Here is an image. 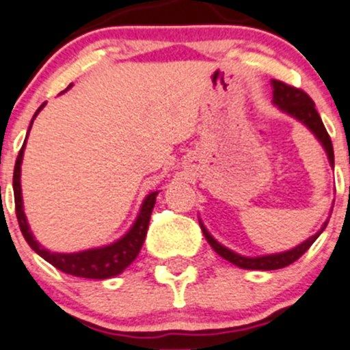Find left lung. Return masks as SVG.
Listing matches in <instances>:
<instances>
[{"mask_svg":"<svg viewBox=\"0 0 350 350\" xmlns=\"http://www.w3.org/2000/svg\"><path fill=\"white\" fill-rule=\"evenodd\" d=\"M271 84H273V103L280 106V109L287 111L288 115H292L294 118L301 120V122L304 123L306 127H308L309 131H311L312 134L318 137V141L321 142L323 148H325V151H327L328 159H330V165L334 166V163H335L334 146H332V139H330V135H328L327 129H325V125H323L321 116H319L318 111H316L314 101L309 98L308 92H304L302 89H299V88H294V85H288L282 81H273ZM327 223L323 225V228L318 232V234H314L312 237H309L308 241L302 242V244L297 245V247L291 249V251H287V252H280V254L259 256V258H245V256L235 254L234 251L227 249L225 245L218 244V242H216L215 239L209 235V232L202 227V223H201V228H202V234H204L206 241L209 242V245H211V247L215 249V251L218 252L223 259L230 261L232 265L241 266V268H244V269H280V268H285V266L292 265L294 261H297V259L301 258V256L304 254L309 247H311L312 242L319 237V234L325 230Z\"/></svg>","mask_w":350,"mask_h":350,"instance_id":"1","label":"left lung"}]
</instances>
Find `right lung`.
Instances as JSON below:
<instances>
[{
    "instance_id": "right-lung-1",
    "label": "right lung",
    "mask_w": 350,
    "mask_h": 350,
    "mask_svg": "<svg viewBox=\"0 0 350 350\" xmlns=\"http://www.w3.org/2000/svg\"><path fill=\"white\" fill-rule=\"evenodd\" d=\"M42 106L44 105L39 106L36 115L41 111ZM32 122H34V120H32ZM29 131H31V127H29ZM23 148H25V142H23L18 156H16L15 170H13V194H15V213L16 219H18V227L20 230H22V235L25 237V241H27V244L31 245L41 258H44L46 261L51 262L55 268L62 269L63 273H68V275H73V277L105 280V278H111L115 277V275H120L123 269L127 268V266L137 258L139 251H141L142 244H144V239L149 227V218H151V213L152 208H154L158 192H151V194L144 199L141 213H139L137 219H135L134 227L129 230V234H125L120 241H116L115 244L99 249H89V251L82 252H73V254L51 252L48 251V249L42 247V245H39V242L36 241L31 228H29L27 225L25 213H23L22 189H20V165H22Z\"/></svg>"
}]
</instances>
